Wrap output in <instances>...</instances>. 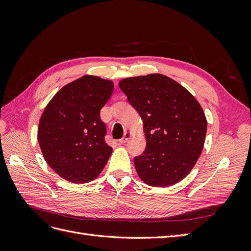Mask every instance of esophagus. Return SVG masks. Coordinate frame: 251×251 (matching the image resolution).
I'll return each instance as SVG.
<instances>
[{
	"label": "esophagus",
	"instance_id": "obj_1",
	"mask_svg": "<svg viewBox=\"0 0 251 251\" xmlns=\"http://www.w3.org/2000/svg\"><path fill=\"white\" fill-rule=\"evenodd\" d=\"M131 136H132V134H131L130 132H126L125 135H124V137L119 140V142H120V143H126L128 139L131 138Z\"/></svg>",
	"mask_w": 251,
	"mask_h": 251
}]
</instances>
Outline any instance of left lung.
I'll return each mask as SVG.
<instances>
[{
    "label": "left lung",
    "instance_id": "1",
    "mask_svg": "<svg viewBox=\"0 0 251 251\" xmlns=\"http://www.w3.org/2000/svg\"><path fill=\"white\" fill-rule=\"evenodd\" d=\"M119 87L143 121L147 148L134 158L138 176L158 187L181 181L200 157L206 136L200 103L162 74L125 78Z\"/></svg>",
    "mask_w": 251,
    "mask_h": 251
}]
</instances>
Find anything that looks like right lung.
Returning <instances> with one entry per match:
<instances>
[{
	"label": "right lung",
	"mask_w": 251,
	"mask_h": 251,
	"mask_svg": "<svg viewBox=\"0 0 251 251\" xmlns=\"http://www.w3.org/2000/svg\"><path fill=\"white\" fill-rule=\"evenodd\" d=\"M113 90L112 81L85 75L60 89L45 109L37 139L45 160L62 178L86 183L107 164L112 148L100 110Z\"/></svg>",
	"instance_id": "obj_1"
}]
</instances>
